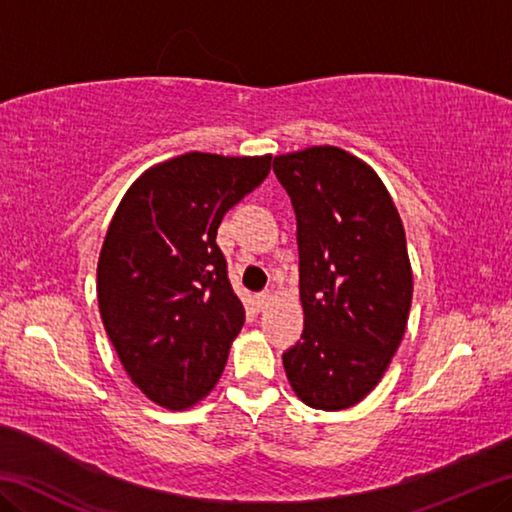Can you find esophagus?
Segmentation results:
<instances>
[{"instance_id": "esophagus-1", "label": "esophagus", "mask_w": 512, "mask_h": 512, "mask_svg": "<svg viewBox=\"0 0 512 512\" xmlns=\"http://www.w3.org/2000/svg\"><path fill=\"white\" fill-rule=\"evenodd\" d=\"M271 300H273V293H268V291L259 293V296H257V305H259V309H264Z\"/></svg>"}]
</instances>
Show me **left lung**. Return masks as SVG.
I'll list each match as a JSON object with an SVG mask.
<instances>
[{
    "label": "left lung",
    "instance_id": "1",
    "mask_svg": "<svg viewBox=\"0 0 512 512\" xmlns=\"http://www.w3.org/2000/svg\"><path fill=\"white\" fill-rule=\"evenodd\" d=\"M273 171L296 212L305 311L284 372L311 409H350L406 332L413 271L400 212L377 171L339 146L277 155Z\"/></svg>",
    "mask_w": 512,
    "mask_h": 512
}]
</instances>
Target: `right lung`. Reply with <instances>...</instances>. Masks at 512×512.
Masks as SVG:
<instances>
[{
	"mask_svg": "<svg viewBox=\"0 0 512 512\" xmlns=\"http://www.w3.org/2000/svg\"><path fill=\"white\" fill-rule=\"evenodd\" d=\"M271 158L192 151L153 164L108 225L97 264L103 327L133 384L164 409L210 395L244 327L216 230L264 183Z\"/></svg>",
	"mask_w": 512,
	"mask_h": 512,
	"instance_id": "obj_1",
	"label": "right lung"
}]
</instances>
